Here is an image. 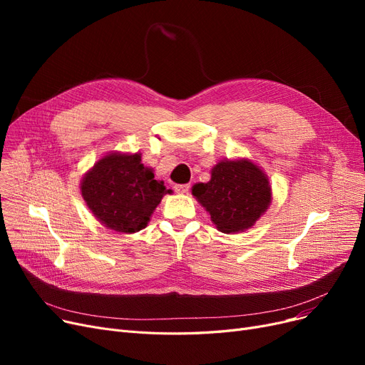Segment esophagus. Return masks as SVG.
<instances>
[{
    "label": "esophagus",
    "instance_id": "obj_1",
    "mask_svg": "<svg viewBox=\"0 0 365 365\" xmlns=\"http://www.w3.org/2000/svg\"><path fill=\"white\" fill-rule=\"evenodd\" d=\"M189 189H190L189 185H176L175 186V190H176L178 194H187Z\"/></svg>",
    "mask_w": 365,
    "mask_h": 365
}]
</instances>
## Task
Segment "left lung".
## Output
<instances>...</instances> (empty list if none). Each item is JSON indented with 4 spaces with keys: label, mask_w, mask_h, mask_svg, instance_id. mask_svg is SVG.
<instances>
[{
    "label": "left lung",
    "mask_w": 365,
    "mask_h": 365,
    "mask_svg": "<svg viewBox=\"0 0 365 365\" xmlns=\"http://www.w3.org/2000/svg\"><path fill=\"white\" fill-rule=\"evenodd\" d=\"M194 198L207 210L223 234H238L255 226L272 201L266 173L248 158L222 160L212 179L192 186Z\"/></svg>",
    "instance_id": "1"
}]
</instances>
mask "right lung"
Here are the masks:
<instances>
[{"label": "right lung", "instance_id": "1", "mask_svg": "<svg viewBox=\"0 0 365 365\" xmlns=\"http://www.w3.org/2000/svg\"><path fill=\"white\" fill-rule=\"evenodd\" d=\"M80 190L93 216L120 234L146 227L163 197L173 192L142 164L140 152H108L86 173Z\"/></svg>", "mask_w": 365, "mask_h": 365}]
</instances>
